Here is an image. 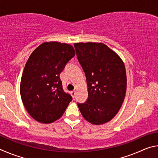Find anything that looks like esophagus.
Instances as JSON below:
<instances>
[{
    "label": "esophagus",
    "instance_id": "34e87169",
    "mask_svg": "<svg viewBox=\"0 0 158 158\" xmlns=\"http://www.w3.org/2000/svg\"><path fill=\"white\" fill-rule=\"evenodd\" d=\"M71 95H72V96H73V98L75 97V95H76V93H75V91H74V90H73V91L71 92Z\"/></svg>",
    "mask_w": 158,
    "mask_h": 158
}]
</instances>
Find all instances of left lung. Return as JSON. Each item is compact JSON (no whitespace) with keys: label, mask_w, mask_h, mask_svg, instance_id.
Segmentation results:
<instances>
[{"label":"left lung","mask_w":158,"mask_h":158,"mask_svg":"<svg viewBox=\"0 0 158 158\" xmlns=\"http://www.w3.org/2000/svg\"><path fill=\"white\" fill-rule=\"evenodd\" d=\"M77 56L86 77L88 100L77 103L83 117L94 125L110 121L124 101L127 77L119 56L102 43L74 44Z\"/></svg>","instance_id":"1"}]
</instances>
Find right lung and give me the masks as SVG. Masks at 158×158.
<instances>
[{
	"instance_id": "right-lung-1",
	"label": "right lung",
	"mask_w": 158,
	"mask_h": 158,
	"mask_svg": "<svg viewBox=\"0 0 158 158\" xmlns=\"http://www.w3.org/2000/svg\"><path fill=\"white\" fill-rule=\"evenodd\" d=\"M74 56L70 44L50 42L41 44L28 58L20 93L26 109L35 121L46 124L56 121L73 100L63 89L60 74Z\"/></svg>"
}]
</instances>
